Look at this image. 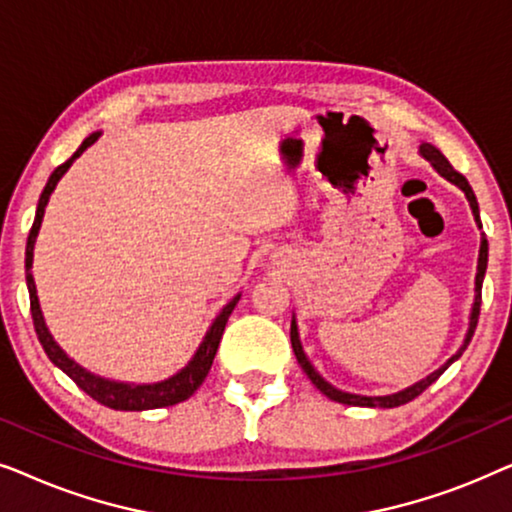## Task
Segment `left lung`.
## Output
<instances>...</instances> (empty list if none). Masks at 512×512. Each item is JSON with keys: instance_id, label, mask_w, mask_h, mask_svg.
<instances>
[{"instance_id": "1", "label": "left lung", "mask_w": 512, "mask_h": 512, "mask_svg": "<svg viewBox=\"0 0 512 512\" xmlns=\"http://www.w3.org/2000/svg\"><path fill=\"white\" fill-rule=\"evenodd\" d=\"M419 151H422V156H424L426 160H431V165L436 167V170H438L440 174H443L445 179H450L452 184H457V186L461 188V191L466 193V198H468V202H471V209H473V214H475V221H478V226L482 228V223H480L478 200H475L473 188L468 186V181H466L464 174H459L457 170H454V167L450 165V160H447V158L443 156V153H440V151L436 149V146H431V144H422V146H419ZM485 270H487V237H482V242H480V258H478V275H475V303H473L471 326H468V333H466L464 347H461L459 352L454 354L452 359L447 361L443 368L436 370V373L426 377V380L417 382V384H412L410 389L398 391V394H391V396H356V394H345V391H340V389L331 387V384H328V382L324 380V377H321V375L317 373V370L312 368V363L307 361V356H305L303 347H300V340H298V326H296V319L291 321V347H293V354H296V359H298V363H300V368L305 370V375L310 377L314 387H317V389L321 391V394L328 396V398H331V401H335V403H345V405H366V408H398V405L410 403L412 398H417L419 394H422L424 389H429L431 384L436 382L438 377L445 373L447 366H450L452 361H457L459 356L464 354V349L468 347V342H471L473 333H475V326H478V317H480V303H482V279H485Z\"/></svg>"}]
</instances>
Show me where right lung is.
Instances as JSON below:
<instances>
[{
	"instance_id": "add662e5",
	"label": "right lung",
	"mask_w": 512,
	"mask_h": 512,
	"mask_svg": "<svg viewBox=\"0 0 512 512\" xmlns=\"http://www.w3.org/2000/svg\"><path fill=\"white\" fill-rule=\"evenodd\" d=\"M97 137H100V132H93V135L83 139V144L79 146V149H76L74 156L65 160L62 165L55 167L51 177H48V184L44 186V191H41V198H39V205H37V216H34V223L30 228V235H27V247H25V270H27L25 279H27V291H30V312H32V321H34V331H37V338L41 342V347H44V352L48 354V359H51L55 366L62 370V373H67L69 377H72V380L76 382V387L86 391V394L90 398H95L97 403L107 405V408H114V410L167 408V405H177L181 401H186V398H191L195 391H198L200 384L205 382L209 368H212L216 349H219L223 328H226L230 312L235 310V305H237V300H240V296H235L233 300H230V303L221 310L219 317L214 319L212 328L207 331L205 340H202V345H200L198 352H195L191 363H188V366L181 370V373L170 377V380L156 382V384L111 382V380H104V377H97L93 373H88V370H83L79 363H74L65 352H62L58 345H55V340L51 338V333H48V328L44 324V317H41V310H39L37 286H34L30 268H32L34 240H37L41 219H44V209L48 205V198H51L53 188L58 186L62 174L69 170V165H72L74 160L79 158L81 153L86 151Z\"/></svg>"
}]
</instances>
